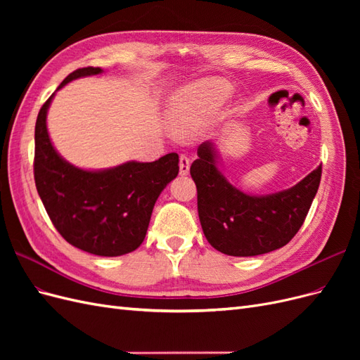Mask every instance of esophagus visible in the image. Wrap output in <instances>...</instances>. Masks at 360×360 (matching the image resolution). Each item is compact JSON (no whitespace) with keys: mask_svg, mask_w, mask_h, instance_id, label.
Listing matches in <instances>:
<instances>
[{"mask_svg":"<svg viewBox=\"0 0 360 360\" xmlns=\"http://www.w3.org/2000/svg\"><path fill=\"white\" fill-rule=\"evenodd\" d=\"M179 167H180V174H181V176H186V174L189 172V168H191V160H189V158L186 155H180Z\"/></svg>","mask_w":360,"mask_h":360,"instance_id":"34e87169","label":"esophagus"}]
</instances>
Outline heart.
Returning a JSON list of instances; mask_svg holds the SVG:
<instances>
[{"label": "heart", "instance_id": "obj_1", "mask_svg": "<svg viewBox=\"0 0 360 360\" xmlns=\"http://www.w3.org/2000/svg\"><path fill=\"white\" fill-rule=\"evenodd\" d=\"M230 94V86L221 81H201L183 89L169 105L172 134L188 139L202 134Z\"/></svg>", "mask_w": 360, "mask_h": 360}]
</instances>
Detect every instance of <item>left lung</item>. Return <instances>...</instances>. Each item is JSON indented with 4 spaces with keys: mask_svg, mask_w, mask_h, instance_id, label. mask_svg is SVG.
<instances>
[{
    "mask_svg": "<svg viewBox=\"0 0 360 360\" xmlns=\"http://www.w3.org/2000/svg\"><path fill=\"white\" fill-rule=\"evenodd\" d=\"M191 176L207 242L226 255L254 257L285 246L300 230L320 186L321 165L296 186L255 197L226 181L217 168L214 144L205 141Z\"/></svg>",
    "mask_w": 360,
    "mask_h": 360,
    "instance_id": "left-lung-1",
    "label": "left lung"
}]
</instances>
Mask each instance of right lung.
Wrapping results in <instances>:
<instances>
[{
  "label": "right lung",
  "instance_id": "obj_1",
  "mask_svg": "<svg viewBox=\"0 0 360 360\" xmlns=\"http://www.w3.org/2000/svg\"><path fill=\"white\" fill-rule=\"evenodd\" d=\"M102 72L101 68L75 70L57 90ZM53 94L40 108L34 132V180L48 216L64 240L85 252L101 257L132 252L144 242L160 192L177 177L179 155L101 171L76 168L57 153L48 135L46 114Z\"/></svg>",
  "mask_w": 360,
  "mask_h": 360
}]
</instances>
